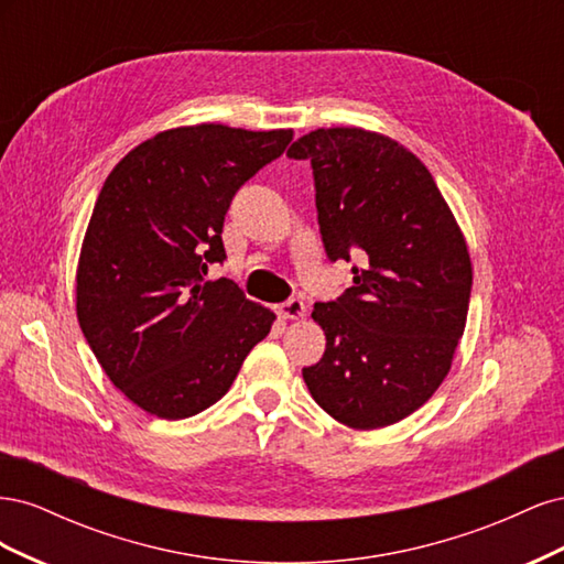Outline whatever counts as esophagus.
<instances>
[{"instance_id":"1","label":"esophagus","mask_w":564,"mask_h":564,"mask_svg":"<svg viewBox=\"0 0 564 564\" xmlns=\"http://www.w3.org/2000/svg\"><path fill=\"white\" fill-rule=\"evenodd\" d=\"M278 315L282 319H301V317H305V303L299 299L286 301V303L278 305Z\"/></svg>"}]
</instances>
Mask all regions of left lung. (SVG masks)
I'll return each instance as SVG.
<instances>
[{
	"mask_svg": "<svg viewBox=\"0 0 564 564\" xmlns=\"http://www.w3.org/2000/svg\"><path fill=\"white\" fill-rule=\"evenodd\" d=\"M286 155L313 164L329 259L350 261V249L365 259L338 301L315 303L327 348L303 381L338 423L386 429L452 369L473 284L466 237L429 166L386 133L322 127Z\"/></svg>",
	"mask_w": 564,
	"mask_h": 564,
	"instance_id": "8db88e82",
	"label": "left lung"
}]
</instances>
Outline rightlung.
<instances>
[{
  "label": "right lung",
  "mask_w": 564,
  "mask_h": 564,
  "mask_svg": "<svg viewBox=\"0 0 564 564\" xmlns=\"http://www.w3.org/2000/svg\"><path fill=\"white\" fill-rule=\"evenodd\" d=\"M292 129L199 122L129 150L100 187L77 263V319L108 379L143 412L195 416L230 390L275 313L232 280L220 232L240 185Z\"/></svg>",
  "instance_id": "right-lung-1"
}]
</instances>
